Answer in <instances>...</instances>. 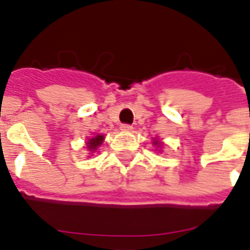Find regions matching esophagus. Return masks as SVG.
Returning <instances> with one entry per match:
<instances>
[{
    "instance_id": "esophagus-1",
    "label": "esophagus",
    "mask_w": 250,
    "mask_h": 250,
    "mask_svg": "<svg viewBox=\"0 0 250 250\" xmlns=\"http://www.w3.org/2000/svg\"><path fill=\"white\" fill-rule=\"evenodd\" d=\"M120 129H121L123 132H132L133 126H132V125H127V124H123Z\"/></svg>"
}]
</instances>
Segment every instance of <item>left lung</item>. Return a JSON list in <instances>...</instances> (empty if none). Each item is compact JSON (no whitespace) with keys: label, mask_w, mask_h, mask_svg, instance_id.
Wrapping results in <instances>:
<instances>
[{"label":"left lung","mask_w":250,"mask_h":250,"mask_svg":"<svg viewBox=\"0 0 250 250\" xmlns=\"http://www.w3.org/2000/svg\"><path fill=\"white\" fill-rule=\"evenodd\" d=\"M153 146H155V151H161L163 149V142L158 140V137H155L153 141Z\"/></svg>","instance_id":"1"}]
</instances>
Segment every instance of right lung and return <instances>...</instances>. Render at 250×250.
<instances>
[{
  "label": "right lung",
  "mask_w": 250,
  "mask_h": 250,
  "mask_svg": "<svg viewBox=\"0 0 250 250\" xmlns=\"http://www.w3.org/2000/svg\"><path fill=\"white\" fill-rule=\"evenodd\" d=\"M104 140V134H95V136H92L91 138H88V140L85 141V146H84V147L89 151V155H88V157H92V154L96 153L97 150H99V147L103 145Z\"/></svg>",
  "instance_id": "1"
}]
</instances>
